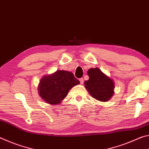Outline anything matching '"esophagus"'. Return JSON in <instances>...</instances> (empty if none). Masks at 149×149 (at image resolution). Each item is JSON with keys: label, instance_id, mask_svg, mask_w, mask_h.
I'll use <instances>...</instances> for the list:
<instances>
[{"label": "esophagus", "instance_id": "esophagus-1", "mask_svg": "<svg viewBox=\"0 0 149 149\" xmlns=\"http://www.w3.org/2000/svg\"><path fill=\"white\" fill-rule=\"evenodd\" d=\"M79 81L81 84H84V79H83V78H80V79H79Z\"/></svg>", "mask_w": 149, "mask_h": 149}]
</instances>
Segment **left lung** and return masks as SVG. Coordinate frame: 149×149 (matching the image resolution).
<instances>
[{
  "label": "left lung",
  "instance_id": "left-lung-1",
  "mask_svg": "<svg viewBox=\"0 0 149 149\" xmlns=\"http://www.w3.org/2000/svg\"><path fill=\"white\" fill-rule=\"evenodd\" d=\"M89 80L85 81V87L95 99L106 102L114 94V84L99 68H91L88 70Z\"/></svg>",
  "mask_w": 149,
  "mask_h": 149
}]
</instances>
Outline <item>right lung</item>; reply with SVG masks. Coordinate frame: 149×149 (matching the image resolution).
<instances>
[{"label":"right lung","mask_w":149,"mask_h":149,"mask_svg":"<svg viewBox=\"0 0 149 149\" xmlns=\"http://www.w3.org/2000/svg\"><path fill=\"white\" fill-rule=\"evenodd\" d=\"M79 84L72 72L58 70L42 78L39 85V95L50 104H58L72 88Z\"/></svg>","instance_id":"obj_1"}]
</instances>
